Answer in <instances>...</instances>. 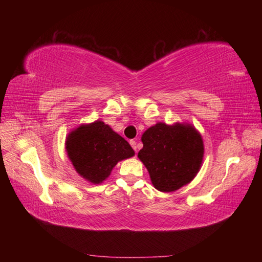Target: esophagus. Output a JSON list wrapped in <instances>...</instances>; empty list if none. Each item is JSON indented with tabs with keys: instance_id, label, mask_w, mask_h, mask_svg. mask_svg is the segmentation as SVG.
<instances>
[{
	"instance_id": "obj_1",
	"label": "esophagus",
	"mask_w": 262,
	"mask_h": 262,
	"mask_svg": "<svg viewBox=\"0 0 262 262\" xmlns=\"http://www.w3.org/2000/svg\"><path fill=\"white\" fill-rule=\"evenodd\" d=\"M130 145H132V148L135 150V151H137V144H136V141L132 140V141H130Z\"/></svg>"
}]
</instances>
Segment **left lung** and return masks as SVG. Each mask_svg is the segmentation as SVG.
I'll list each match as a JSON object with an SVG mask.
<instances>
[{
    "instance_id": "8db88e82",
    "label": "left lung",
    "mask_w": 262,
    "mask_h": 262,
    "mask_svg": "<svg viewBox=\"0 0 262 262\" xmlns=\"http://www.w3.org/2000/svg\"><path fill=\"white\" fill-rule=\"evenodd\" d=\"M143 148L137 157L149 172L154 187L174 192L189 184L200 171L205 145L190 123L157 122L141 137Z\"/></svg>"
}]
</instances>
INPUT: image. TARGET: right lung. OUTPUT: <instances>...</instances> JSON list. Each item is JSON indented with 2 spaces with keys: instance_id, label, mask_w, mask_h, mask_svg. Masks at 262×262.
<instances>
[{
  "instance_id": "obj_1",
  "label": "right lung",
  "mask_w": 262,
  "mask_h": 262,
  "mask_svg": "<svg viewBox=\"0 0 262 262\" xmlns=\"http://www.w3.org/2000/svg\"><path fill=\"white\" fill-rule=\"evenodd\" d=\"M66 151L75 171L91 184H101L113 167L135 155L129 143L104 121L82 123L66 137Z\"/></svg>"
}]
</instances>
